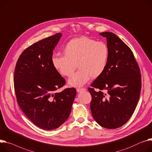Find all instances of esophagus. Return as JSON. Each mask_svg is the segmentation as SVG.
<instances>
[{
  "instance_id": "esophagus-1",
  "label": "esophagus",
  "mask_w": 152,
  "mask_h": 152,
  "mask_svg": "<svg viewBox=\"0 0 152 152\" xmlns=\"http://www.w3.org/2000/svg\"><path fill=\"white\" fill-rule=\"evenodd\" d=\"M85 90H86L85 88H77V92H81V91H85Z\"/></svg>"
}]
</instances>
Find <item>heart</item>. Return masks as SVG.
Here are the masks:
<instances>
[{"label":"heart","instance_id":"heart-1","mask_svg":"<svg viewBox=\"0 0 152 152\" xmlns=\"http://www.w3.org/2000/svg\"><path fill=\"white\" fill-rule=\"evenodd\" d=\"M109 49L103 42L82 37L69 41L64 48V55H53L51 62L53 68L63 77L71 76L76 69L79 70L68 80L70 86L80 87L91 77H99L105 70L109 58Z\"/></svg>","mask_w":152,"mask_h":152}]
</instances>
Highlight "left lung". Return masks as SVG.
Here are the masks:
<instances>
[{"label": "left lung", "mask_w": 152, "mask_h": 152, "mask_svg": "<svg viewBox=\"0 0 152 152\" xmlns=\"http://www.w3.org/2000/svg\"><path fill=\"white\" fill-rule=\"evenodd\" d=\"M99 34L107 38L110 54L104 71L88 88L92 96L90 108L93 118L101 126L115 129L129 120L136 109L141 89V75L126 44L113 33Z\"/></svg>", "instance_id": "left-lung-1"}]
</instances>
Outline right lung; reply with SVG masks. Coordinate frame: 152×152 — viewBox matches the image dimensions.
Masks as SVG:
<instances>
[{"instance_id":"1","label":"right lung","mask_w":152,"mask_h":152,"mask_svg":"<svg viewBox=\"0 0 152 152\" xmlns=\"http://www.w3.org/2000/svg\"><path fill=\"white\" fill-rule=\"evenodd\" d=\"M61 37L56 33L28 47L20 55L14 74L20 108L34 124L47 130L56 129L67 119L77 93L74 88L56 92L65 84L51 62Z\"/></svg>"}]
</instances>
